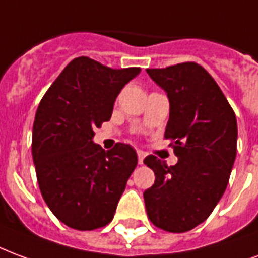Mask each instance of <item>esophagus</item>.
<instances>
[{
  "label": "esophagus",
  "instance_id": "1",
  "mask_svg": "<svg viewBox=\"0 0 258 258\" xmlns=\"http://www.w3.org/2000/svg\"><path fill=\"white\" fill-rule=\"evenodd\" d=\"M144 152L143 151H137V159H139V165H142L143 161H144Z\"/></svg>",
  "mask_w": 258,
  "mask_h": 258
}]
</instances>
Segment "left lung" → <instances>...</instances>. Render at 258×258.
I'll list each match as a JSON object with an SVG mask.
<instances>
[{"instance_id":"1","label":"left lung","mask_w":258,"mask_h":258,"mask_svg":"<svg viewBox=\"0 0 258 258\" xmlns=\"http://www.w3.org/2000/svg\"><path fill=\"white\" fill-rule=\"evenodd\" d=\"M170 103L165 139L178 158L168 166L154 155L144 163L155 183L144 191L148 219L168 232L204 223L223 197L236 158V116L208 71L194 61L147 69Z\"/></svg>"}]
</instances>
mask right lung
Returning a JSON list of instances; mask_svg holds the SVG:
<instances>
[{
    "instance_id": "add662e5",
    "label": "right lung",
    "mask_w": 258,
    "mask_h": 258,
    "mask_svg": "<svg viewBox=\"0 0 258 258\" xmlns=\"http://www.w3.org/2000/svg\"><path fill=\"white\" fill-rule=\"evenodd\" d=\"M140 71L81 56L39 103L31 144L37 180L48 208L70 228L92 231L114 219L137 154L122 143L104 151L93 143V131L110 119L116 96Z\"/></svg>"
}]
</instances>
